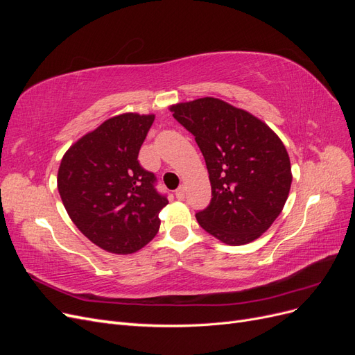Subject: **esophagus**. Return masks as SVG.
Here are the masks:
<instances>
[{
    "instance_id": "1",
    "label": "esophagus",
    "mask_w": 355,
    "mask_h": 355,
    "mask_svg": "<svg viewBox=\"0 0 355 355\" xmlns=\"http://www.w3.org/2000/svg\"><path fill=\"white\" fill-rule=\"evenodd\" d=\"M176 198L178 200H184L185 198V188L184 187H179L176 189Z\"/></svg>"
}]
</instances>
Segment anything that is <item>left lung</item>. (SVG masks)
I'll return each mask as SVG.
<instances>
[{
	"label": "left lung",
	"instance_id": "left-lung-1",
	"mask_svg": "<svg viewBox=\"0 0 355 355\" xmlns=\"http://www.w3.org/2000/svg\"><path fill=\"white\" fill-rule=\"evenodd\" d=\"M168 110L194 135L209 170L213 197L196 214L200 227L228 245L259 239L282 213L292 185L282 139L261 118L218 98Z\"/></svg>",
	"mask_w": 355,
	"mask_h": 355
}]
</instances>
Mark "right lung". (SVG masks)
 <instances>
[{
    "instance_id": "right-lung-1",
    "label": "right lung",
    "mask_w": 355,
    "mask_h": 355,
    "mask_svg": "<svg viewBox=\"0 0 355 355\" xmlns=\"http://www.w3.org/2000/svg\"><path fill=\"white\" fill-rule=\"evenodd\" d=\"M154 114L124 112L81 136L63 155L58 189L71 220L101 249L115 254L141 250L159 230L168 201L155 176L137 161Z\"/></svg>"
}]
</instances>
